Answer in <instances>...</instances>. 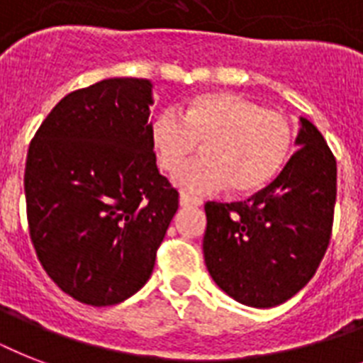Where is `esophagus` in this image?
<instances>
[{"label":"esophagus","instance_id":"34e87169","mask_svg":"<svg viewBox=\"0 0 363 363\" xmlns=\"http://www.w3.org/2000/svg\"><path fill=\"white\" fill-rule=\"evenodd\" d=\"M179 203H181V207H201L203 201L199 198H194V196H188V194H181Z\"/></svg>","mask_w":363,"mask_h":363}]
</instances>
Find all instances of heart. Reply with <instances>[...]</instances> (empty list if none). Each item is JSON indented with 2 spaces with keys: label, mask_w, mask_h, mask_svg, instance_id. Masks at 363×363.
I'll use <instances>...</instances> for the list:
<instances>
[{
  "label": "heart",
  "mask_w": 363,
  "mask_h": 363,
  "mask_svg": "<svg viewBox=\"0 0 363 363\" xmlns=\"http://www.w3.org/2000/svg\"><path fill=\"white\" fill-rule=\"evenodd\" d=\"M160 165L176 173L204 145L206 158L177 174L175 184L196 194L230 186L247 196L275 181L290 158L294 128L286 116L262 109L232 92H205L188 99L182 118L164 111L150 122Z\"/></svg>",
  "instance_id": "1"
}]
</instances>
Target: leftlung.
Segmentation results:
<instances>
[{
	"instance_id": "left-lung-1",
	"label": "left lung",
	"mask_w": 363,
	"mask_h": 363,
	"mask_svg": "<svg viewBox=\"0 0 363 363\" xmlns=\"http://www.w3.org/2000/svg\"><path fill=\"white\" fill-rule=\"evenodd\" d=\"M299 148L281 175L247 201L205 203V265L248 307L284 303L318 269L332 239L337 162L324 137L299 118Z\"/></svg>"
}]
</instances>
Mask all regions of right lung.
Masks as SVG:
<instances>
[{"label": "right lung", "mask_w": 363, "mask_h": 363, "mask_svg": "<svg viewBox=\"0 0 363 363\" xmlns=\"http://www.w3.org/2000/svg\"><path fill=\"white\" fill-rule=\"evenodd\" d=\"M150 105L147 79H105L67 94L28 148L31 242L47 275L81 303L139 292L179 209L156 167Z\"/></svg>", "instance_id": "obj_1"}]
</instances>
